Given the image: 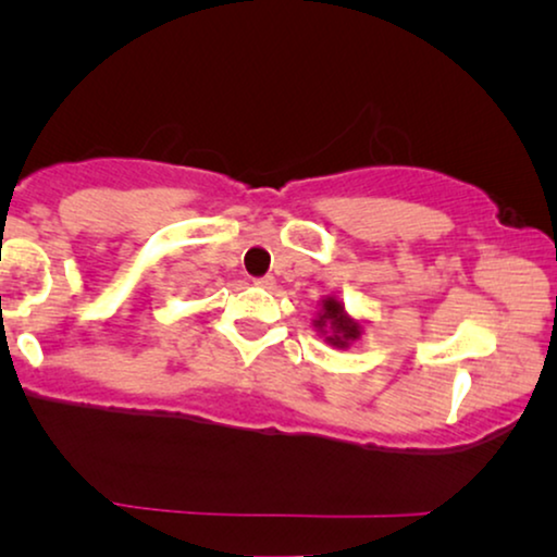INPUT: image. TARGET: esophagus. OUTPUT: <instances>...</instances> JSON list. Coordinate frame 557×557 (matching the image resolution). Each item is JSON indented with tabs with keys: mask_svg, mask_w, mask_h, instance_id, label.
Instances as JSON below:
<instances>
[{
	"mask_svg": "<svg viewBox=\"0 0 557 557\" xmlns=\"http://www.w3.org/2000/svg\"><path fill=\"white\" fill-rule=\"evenodd\" d=\"M273 284H276V278H273V276L256 278V286H261V288H273Z\"/></svg>",
	"mask_w": 557,
	"mask_h": 557,
	"instance_id": "esophagus-1",
	"label": "esophagus"
}]
</instances>
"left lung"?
<instances>
[{"label": "left lung", "instance_id": "left-lung-1", "mask_svg": "<svg viewBox=\"0 0 557 557\" xmlns=\"http://www.w3.org/2000/svg\"><path fill=\"white\" fill-rule=\"evenodd\" d=\"M314 326L319 334H324V339L330 345L345 349L349 342H357L362 337V322H357L345 311V304L334 296H326L322 299V309H319V317L314 319Z\"/></svg>", "mask_w": 557, "mask_h": 557}]
</instances>
